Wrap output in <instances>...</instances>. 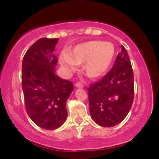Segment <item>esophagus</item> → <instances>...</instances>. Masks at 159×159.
<instances>
[{
	"mask_svg": "<svg viewBox=\"0 0 159 159\" xmlns=\"http://www.w3.org/2000/svg\"><path fill=\"white\" fill-rule=\"evenodd\" d=\"M75 86L78 87V88H83L84 87V85L82 84L81 82H77V83L75 84Z\"/></svg>",
	"mask_w": 159,
	"mask_h": 159,
	"instance_id": "obj_1",
	"label": "esophagus"
}]
</instances>
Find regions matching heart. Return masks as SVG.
Returning <instances> with one entry per match:
<instances>
[{"label": "heart", "instance_id": "obj_1", "mask_svg": "<svg viewBox=\"0 0 159 159\" xmlns=\"http://www.w3.org/2000/svg\"><path fill=\"white\" fill-rule=\"evenodd\" d=\"M115 49L112 43L91 40L80 43L69 54L61 57V64L68 72L76 70L77 65H83L86 75L96 79L105 75L114 62Z\"/></svg>", "mask_w": 159, "mask_h": 159}]
</instances>
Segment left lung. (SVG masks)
I'll list each match as a JSON object with an SVG mask.
<instances>
[{"label":"left lung","mask_w":159,"mask_h":159,"mask_svg":"<svg viewBox=\"0 0 159 159\" xmlns=\"http://www.w3.org/2000/svg\"><path fill=\"white\" fill-rule=\"evenodd\" d=\"M87 91L90 115L98 125L114 126L127 116L134 100V74L123 45L112 69Z\"/></svg>","instance_id":"obj_1"}]
</instances>
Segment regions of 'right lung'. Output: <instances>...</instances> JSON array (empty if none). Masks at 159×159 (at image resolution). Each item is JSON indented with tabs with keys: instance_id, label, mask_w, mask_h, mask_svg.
<instances>
[{
	"instance_id": "1",
	"label": "right lung",
	"mask_w": 159,
	"mask_h": 159,
	"mask_svg": "<svg viewBox=\"0 0 159 159\" xmlns=\"http://www.w3.org/2000/svg\"><path fill=\"white\" fill-rule=\"evenodd\" d=\"M58 39L41 38L23 57L21 85L25 109L33 122L43 129L53 130L66 119V103L74 90L72 81L55 73L58 60L54 54Z\"/></svg>"
}]
</instances>
